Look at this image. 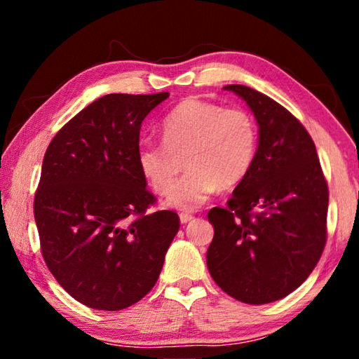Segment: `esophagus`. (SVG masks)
<instances>
[{
    "label": "esophagus",
    "instance_id": "obj_1",
    "mask_svg": "<svg viewBox=\"0 0 359 359\" xmlns=\"http://www.w3.org/2000/svg\"><path fill=\"white\" fill-rule=\"evenodd\" d=\"M193 214H188V212H182L180 214V222L182 223H188V222H191L193 220Z\"/></svg>",
    "mask_w": 359,
    "mask_h": 359
}]
</instances>
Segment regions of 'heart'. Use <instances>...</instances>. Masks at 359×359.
<instances>
[{
	"mask_svg": "<svg viewBox=\"0 0 359 359\" xmlns=\"http://www.w3.org/2000/svg\"><path fill=\"white\" fill-rule=\"evenodd\" d=\"M163 142L139 145V171L158 194L171 191L187 161L191 171L174 189L169 205L193 210L218 188H233L252 171L258 154V126L242 107H223L187 98L161 123Z\"/></svg>",
	"mask_w": 359,
	"mask_h": 359,
	"instance_id": "b5f03b06",
	"label": "heart"
}]
</instances>
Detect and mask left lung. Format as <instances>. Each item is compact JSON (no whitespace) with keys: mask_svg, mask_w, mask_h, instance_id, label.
Masks as SVG:
<instances>
[{"mask_svg":"<svg viewBox=\"0 0 359 359\" xmlns=\"http://www.w3.org/2000/svg\"><path fill=\"white\" fill-rule=\"evenodd\" d=\"M252 109L259 126L252 171L226 208L208 218L212 278L247 304L282 299L311 276L326 244L330 191L311 135L293 114L245 85H226Z\"/></svg>","mask_w":359,"mask_h":359,"instance_id":"8db88e82","label":"left lung"}]
</instances>
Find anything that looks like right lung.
<instances>
[{
  "instance_id": "add662e5",
  "label": "right lung",
  "mask_w": 359,
  "mask_h": 359,
  "mask_svg": "<svg viewBox=\"0 0 359 359\" xmlns=\"http://www.w3.org/2000/svg\"><path fill=\"white\" fill-rule=\"evenodd\" d=\"M169 93H112L72 117L46 150L34 220L57 282L98 311H121L155 287L180 228L139 171L142 120Z\"/></svg>"
}]
</instances>
